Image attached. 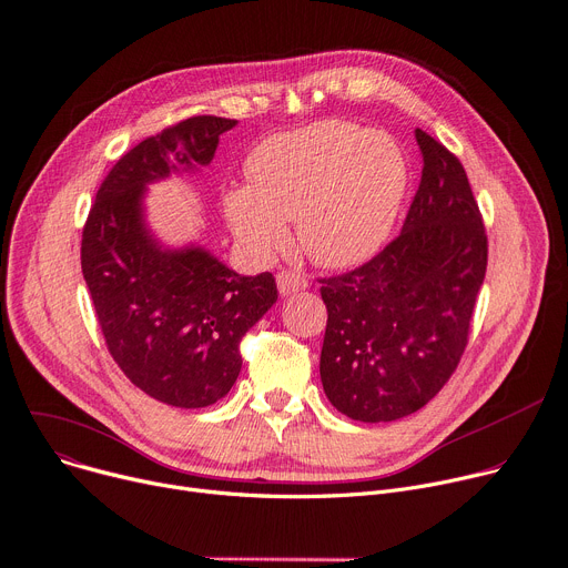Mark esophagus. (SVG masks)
I'll use <instances>...</instances> for the list:
<instances>
[{
	"mask_svg": "<svg viewBox=\"0 0 568 568\" xmlns=\"http://www.w3.org/2000/svg\"><path fill=\"white\" fill-rule=\"evenodd\" d=\"M276 283H278V292H281L283 296H290V294H294V292H301V290L308 287L306 276L298 274V272H292V270L281 272V274L276 276Z\"/></svg>",
	"mask_w": 568,
	"mask_h": 568,
	"instance_id": "esophagus-1",
	"label": "esophagus"
}]
</instances>
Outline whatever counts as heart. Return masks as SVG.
<instances>
[{"instance_id": "b5f03b06", "label": "heart", "mask_w": 568, "mask_h": 568, "mask_svg": "<svg viewBox=\"0 0 568 568\" xmlns=\"http://www.w3.org/2000/svg\"><path fill=\"white\" fill-rule=\"evenodd\" d=\"M248 178L225 194V216L251 253H283L292 242L287 221H296L301 248L322 267L345 270L369 260L393 233L408 164L386 132L320 121L262 141Z\"/></svg>"}]
</instances>
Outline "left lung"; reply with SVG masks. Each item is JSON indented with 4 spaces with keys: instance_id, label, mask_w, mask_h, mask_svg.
<instances>
[{
    "instance_id": "left-lung-1",
    "label": "left lung",
    "mask_w": 568,
    "mask_h": 568,
    "mask_svg": "<svg viewBox=\"0 0 568 568\" xmlns=\"http://www.w3.org/2000/svg\"><path fill=\"white\" fill-rule=\"evenodd\" d=\"M423 178L399 237L363 267L322 278L320 376L361 423H393L447 384L468 345L486 274V233L462 162L423 130Z\"/></svg>"
}]
</instances>
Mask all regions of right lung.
I'll use <instances>...</instances> for the list:
<instances>
[{"instance_id":"1","label":"right lung","mask_w":568,"mask_h":568,"mask_svg":"<svg viewBox=\"0 0 568 568\" xmlns=\"http://www.w3.org/2000/svg\"><path fill=\"white\" fill-rule=\"evenodd\" d=\"M235 125L194 116L134 145L100 184L82 233V274L109 354L136 388L178 408L229 395L242 337L278 298L270 272L240 276L201 246H162L145 225V186L207 166Z\"/></svg>"}]
</instances>
